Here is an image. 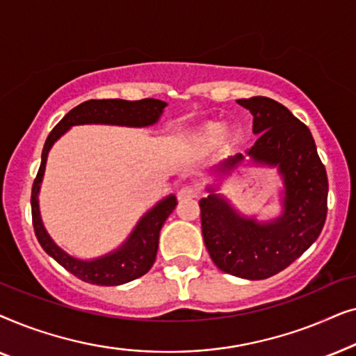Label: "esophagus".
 Returning a JSON list of instances; mask_svg holds the SVG:
<instances>
[{
	"label": "esophagus",
	"mask_w": 356,
	"mask_h": 356,
	"mask_svg": "<svg viewBox=\"0 0 356 356\" xmlns=\"http://www.w3.org/2000/svg\"><path fill=\"white\" fill-rule=\"evenodd\" d=\"M197 196V191L194 186H183L178 189V199L179 201H186V199H193Z\"/></svg>",
	"instance_id": "1"
}]
</instances>
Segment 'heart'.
I'll use <instances>...</instances> for the list:
<instances>
[{
  "label": "heart",
  "mask_w": 356,
  "mask_h": 356,
  "mask_svg": "<svg viewBox=\"0 0 356 356\" xmlns=\"http://www.w3.org/2000/svg\"><path fill=\"white\" fill-rule=\"evenodd\" d=\"M236 138L238 134L235 131H228L227 133V126L222 121H207V123L199 126L197 129H194L193 133H189L188 144L196 152L207 154L216 150L220 144L223 147L235 144Z\"/></svg>",
  "instance_id": "b5f03b06"
}]
</instances>
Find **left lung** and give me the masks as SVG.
I'll use <instances>...</instances> for the list:
<instances>
[{"instance_id": "obj_1", "label": "left lung", "mask_w": 356, "mask_h": 356, "mask_svg": "<svg viewBox=\"0 0 356 356\" xmlns=\"http://www.w3.org/2000/svg\"><path fill=\"white\" fill-rule=\"evenodd\" d=\"M251 111L252 133L259 136L248 150L252 163L277 167L282 179V213L269 222L245 217L216 188L199 201L202 236L213 264L230 275L262 280L289 267L316 241L327 216V173L308 126L279 102L267 97L236 100ZM245 157L236 154L213 168L228 175Z\"/></svg>"}]
</instances>
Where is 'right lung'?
<instances>
[{"label": "right lung", "instance_id": "obj_1", "mask_svg": "<svg viewBox=\"0 0 356 356\" xmlns=\"http://www.w3.org/2000/svg\"><path fill=\"white\" fill-rule=\"evenodd\" d=\"M165 106H167V104L157 99L134 102L121 99L87 100L65 115V118L53 128L45 140L42 150L40 168H38L37 178L32 186L31 204L33 230H35L37 240L47 254L51 256L67 272H71L72 275L87 282V284L115 286L123 285L126 282L139 279V277L147 274L150 267L154 266L155 256H157L160 228L163 227L165 220L177 207V197L170 194V196L162 199L157 206L150 209L149 212H145L140 217L138 225L134 227V230L131 232L128 240L118 250L90 261L77 259V257L63 251L51 240L42 223L40 209H38V191H40V183L43 179V173H45L48 152H50L53 144L72 126L116 124L129 126V128H144V126H152L157 123Z\"/></svg>", "mask_w": 356, "mask_h": 356}]
</instances>
